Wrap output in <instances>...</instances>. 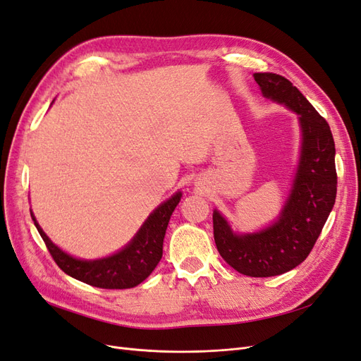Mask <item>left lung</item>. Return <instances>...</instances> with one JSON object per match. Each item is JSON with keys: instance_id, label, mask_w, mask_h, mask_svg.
<instances>
[{"instance_id": "obj_1", "label": "left lung", "mask_w": 361, "mask_h": 361, "mask_svg": "<svg viewBox=\"0 0 361 361\" xmlns=\"http://www.w3.org/2000/svg\"><path fill=\"white\" fill-rule=\"evenodd\" d=\"M262 94L298 114L301 157L293 187L279 220L257 233L236 235L214 211L218 253L238 272L250 277L280 276L298 267L312 251L329 218L337 191L334 140L326 120L285 76L255 73Z\"/></svg>"}]
</instances>
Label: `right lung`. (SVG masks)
I'll use <instances>...</instances> for the list:
<instances>
[{
	"label": "right lung",
	"instance_id": "1",
	"mask_svg": "<svg viewBox=\"0 0 361 361\" xmlns=\"http://www.w3.org/2000/svg\"><path fill=\"white\" fill-rule=\"evenodd\" d=\"M180 197L182 192L178 191L169 200L161 203L125 248L113 256L96 260L76 259L64 253L42 231L32 212L31 218L52 259L68 276L94 288L129 289L145 281L159 264L164 236H166L170 216L180 202Z\"/></svg>",
	"mask_w": 361,
	"mask_h": 361
}]
</instances>
